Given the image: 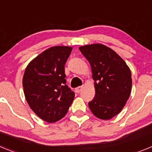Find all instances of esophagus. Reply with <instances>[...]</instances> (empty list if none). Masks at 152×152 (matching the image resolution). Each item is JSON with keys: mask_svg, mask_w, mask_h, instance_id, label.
Returning a JSON list of instances; mask_svg holds the SVG:
<instances>
[{"mask_svg": "<svg viewBox=\"0 0 152 152\" xmlns=\"http://www.w3.org/2000/svg\"><path fill=\"white\" fill-rule=\"evenodd\" d=\"M82 88H83V86H79V87H77V88H75V91H76V93L79 94V93L81 91Z\"/></svg>", "mask_w": 152, "mask_h": 152, "instance_id": "34e87169", "label": "esophagus"}]
</instances>
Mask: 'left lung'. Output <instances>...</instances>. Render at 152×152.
<instances>
[{
	"mask_svg": "<svg viewBox=\"0 0 152 152\" xmlns=\"http://www.w3.org/2000/svg\"><path fill=\"white\" fill-rule=\"evenodd\" d=\"M89 61L94 80L95 96L88 103L95 116L110 119L121 112L131 94V71L124 60L102 44L79 47Z\"/></svg>",
	"mask_w": 152,
	"mask_h": 152,
	"instance_id": "left-lung-1",
	"label": "left lung"
}]
</instances>
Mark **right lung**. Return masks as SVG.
<instances>
[{"label":"right lung","instance_id":"right-lung-1","mask_svg":"<svg viewBox=\"0 0 152 152\" xmlns=\"http://www.w3.org/2000/svg\"><path fill=\"white\" fill-rule=\"evenodd\" d=\"M72 50L70 46L51 47L32 60L24 72L23 87L26 101L47 123L62 119L75 98L64 74V64Z\"/></svg>","mask_w":152,"mask_h":152}]
</instances>
